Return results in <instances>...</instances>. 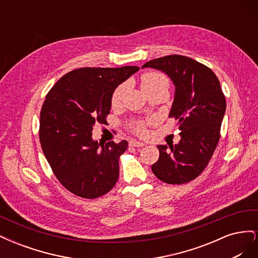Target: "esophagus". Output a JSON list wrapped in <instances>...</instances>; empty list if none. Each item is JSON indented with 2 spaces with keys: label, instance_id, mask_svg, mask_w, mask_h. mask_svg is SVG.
<instances>
[{
  "label": "esophagus",
  "instance_id": "1",
  "mask_svg": "<svg viewBox=\"0 0 258 258\" xmlns=\"http://www.w3.org/2000/svg\"><path fill=\"white\" fill-rule=\"evenodd\" d=\"M129 145L132 147H141V146H144L145 144L143 142L136 141V140H131V141L129 142Z\"/></svg>",
  "mask_w": 258,
  "mask_h": 258
}]
</instances>
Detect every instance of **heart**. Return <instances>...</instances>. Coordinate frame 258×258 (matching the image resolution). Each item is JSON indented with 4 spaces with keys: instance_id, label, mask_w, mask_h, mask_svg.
<instances>
[{
    "instance_id": "obj_1",
    "label": "heart",
    "mask_w": 258,
    "mask_h": 258,
    "mask_svg": "<svg viewBox=\"0 0 258 258\" xmlns=\"http://www.w3.org/2000/svg\"><path fill=\"white\" fill-rule=\"evenodd\" d=\"M141 82H142V88L146 93L156 88L168 87L169 86V81L167 77L158 72L144 73L141 77ZM127 87H128V84L122 83L115 88L111 98V104L113 107H117L118 105H120L122 98L124 96V92L127 90ZM132 128H134V130L138 132V134H143L144 132V126L142 121L134 122L132 123Z\"/></svg>"
}]
</instances>
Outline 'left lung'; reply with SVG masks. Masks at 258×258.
Wrapping results in <instances>:
<instances>
[{
	"label": "left lung",
	"mask_w": 258,
	"mask_h": 258,
	"mask_svg": "<svg viewBox=\"0 0 258 258\" xmlns=\"http://www.w3.org/2000/svg\"><path fill=\"white\" fill-rule=\"evenodd\" d=\"M166 73L175 86L169 117L177 120L181 140L177 144L158 145L159 159L153 173L168 184H184L206 169L221 138L226 100L212 70L191 58L171 54L146 62Z\"/></svg>",
	"instance_id": "8db88e82"
}]
</instances>
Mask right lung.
<instances>
[{"label":"right lung","instance_id":"add662e5","mask_svg":"<svg viewBox=\"0 0 258 258\" xmlns=\"http://www.w3.org/2000/svg\"><path fill=\"white\" fill-rule=\"evenodd\" d=\"M139 67L81 68L63 75L45 98L40 142L53 174L76 196L96 199L110 191L119 175L122 140L106 144L92 140V128L104 123L117 86Z\"/></svg>","mask_w":258,"mask_h":258}]
</instances>
